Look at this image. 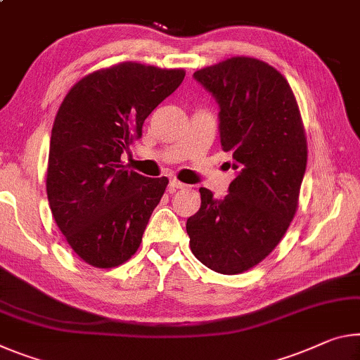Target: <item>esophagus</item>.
<instances>
[{
    "label": "esophagus",
    "mask_w": 360,
    "mask_h": 360,
    "mask_svg": "<svg viewBox=\"0 0 360 360\" xmlns=\"http://www.w3.org/2000/svg\"><path fill=\"white\" fill-rule=\"evenodd\" d=\"M184 187H186V184H182L181 181H178V179H171L168 189H169V192H176L178 189H184Z\"/></svg>",
    "instance_id": "esophagus-1"
}]
</instances>
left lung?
I'll list each match as a JSON object with an SVG mask.
<instances>
[{
	"label": "left lung",
	"mask_w": 360,
	"mask_h": 360,
	"mask_svg": "<svg viewBox=\"0 0 360 360\" xmlns=\"http://www.w3.org/2000/svg\"><path fill=\"white\" fill-rule=\"evenodd\" d=\"M193 78L218 102L221 147L237 176L221 200L200 187L186 229L202 264L233 276L259 264L293 219L307 162L303 120L285 77L253 57H231Z\"/></svg>",
	"instance_id": "8db88e82"
}]
</instances>
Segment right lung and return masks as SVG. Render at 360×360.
I'll use <instances>...</instances> for the list:
<instances>
[{
  "label": "right lung",
  "instance_id": "right-lung-1",
  "mask_svg": "<svg viewBox=\"0 0 360 360\" xmlns=\"http://www.w3.org/2000/svg\"><path fill=\"white\" fill-rule=\"evenodd\" d=\"M184 75L182 68L122 62L82 78L62 101L51 133L46 192L57 227L88 264L110 269L139 248L168 178L128 171L122 153Z\"/></svg>",
  "mask_w": 360,
  "mask_h": 360
}]
</instances>
